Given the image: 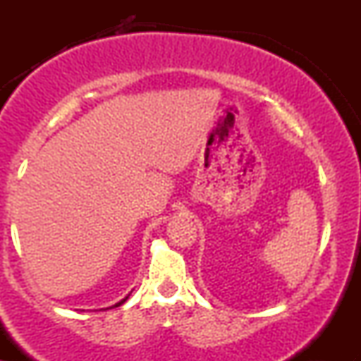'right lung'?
Returning a JSON list of instances; mask_svg holds the SVG:
<instances>
[{"mask_svg": "<svg viewBox=\"0 0 361 361\" xmlns=\"http://www.w3.org/2000/svg\"><path fill=\"white\" fill-rule=\"evenodd\" d=\"M127 299H128V297H126V299H122V300H120V302H118V304H115V305H111V307H118V305H122V304H123V302H126V300H127ZM111 307H110V309H111Z\"/></svg>", "mask_w": 361, "mask_h": 361, "instance_id": "right-lung-1", "label": "right lung"}]
</instances>
